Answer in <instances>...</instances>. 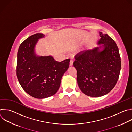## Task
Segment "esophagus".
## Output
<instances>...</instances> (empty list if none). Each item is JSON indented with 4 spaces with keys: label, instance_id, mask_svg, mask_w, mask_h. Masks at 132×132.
<instances>
[{
    "label": "esophagus",
    "instance_id": "1",
    "mask_svg": "<svg viewBox=\"0 0 132 132\" xmlns=\"http://www.w3.org/2000/svg\"><path fill=\"white\" fill-rule=\"evenodd\" d=\"M73 61L72 60H70V62H69V66H72L73 65Z\"/></svg>",
    "mask_w": 132,
    "mask_h": 132
}]
</instances>
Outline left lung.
<instances>
[{
	"instance_id": "8db88e82",
	"label": "left lung",
	"mask_w": 132,
	"mask_h": 132,
	"mask_svg": "<svg viewBox=\"0 0 132 132\" xmlns=\"http://www.w3.org/2000/svg\"><path fill=\"white\" fill-rule=\"evenodd\" d=\"M99 33L101 38L97 44L103 45L80 52L75 56L73 64L79 88L92 97L103 96L113 89L121 67L116 43L107 34Z\"/></svg>"
}]
</instances>
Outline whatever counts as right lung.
Segmentation results:
<instances>
[{
    "label": "right lung",
    "instance_id": "add662e5",
    "mask_svg": "<svg viewBox=\"0 0 132 132\" xmlns=\"http://www.w3.org/2000/svg\"><path fill=\"white\" fill-rule=\"evenodd\" d=\"M44 36L42 33L30 36L20 44L17 54L18 81L27 93L37 99L48 98L57 92L70 62L66 59L59 62L52 56H37L35 45Z\"/></svg>",
    "mask_w": 132,
    "mask_h": 132
}]
</instances>
